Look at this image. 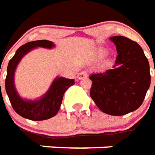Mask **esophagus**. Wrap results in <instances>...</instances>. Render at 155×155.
<instances>
[{
	"label": "esophagus",
	"mask_w": 155,
	"mask_h": 155,
	"mask_svg": "<svg viewBox=\"0 0 155 155\" xmlns=\"http://www.w3.org/2000/svg\"><path fill=\"white\" fill-rule=\"evenodd\" d=\"M87 77V72L85 71H83V72H79L78 76H77V78H78V79H83V78H86Z\"/></svg>",
	"instance_id": "esophagus-1"
}]
</instances>
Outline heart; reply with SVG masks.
Returning <instances> with one entry per match:
<instances>
[{"mask_svg":"<svg viewBox=\"0 0 155 155\" xmlns=\"http://www.w3.org/2000/svg\"><path fill=\"white\" fill-rule=\"evenodd\" d=\"M105 53H106L105 51H101V52H100V56H101V57H104V55H105Z\"/></svg>","mask_w":155,"mask_h":155,"instance_id":"1","label":"heart"}]
</instances>
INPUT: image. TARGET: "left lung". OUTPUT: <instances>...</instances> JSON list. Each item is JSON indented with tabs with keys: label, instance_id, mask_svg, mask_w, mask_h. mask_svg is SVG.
Returning a JSON list of instances; mask_svg holds the SVG:
<instances>
[{
	"label": "left lung",
	"instance_id": "1",
	"mask_svg": "<svg viewBox=\"0 0 155 155\" xmlns=\"http://www.w3.org/2000/svg\"><path fill=\"white\" fill-rule=\"evenodd\" d=\"M109 39L118 56L112 68L90 75V96L104 113L121 116L141 106L151 82L150 64L137 42L122 36Z\"/></svg>",
	"mask_w": 155,
	"mask_h": 155
}]
</instances>
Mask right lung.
<instances>
[{
  "instance_id": "obj_1",
  "label": "right lung",
  "mask_w": 155,
  "mask_h": 155,
  "mask_svg": "<svg viewBox=\"0 0 155 155\" xmlns=\"http://www.w3.org/2000/svg\"><path fill=\"white\" fill-rule=\"evenodd\" d=\"M37 48L51 49L55 48V44L51 41L38 40L29 41L20 47L14 57L9 61L5 86L10 102L16 114L30 120L41 121L52 118L58 114L64 93L69 87L74 85L75 82L74 79L57 77L46 93L39 98L31 100L21 97L16 91L14 83L16 69L23 57Z\"/></svg>"
}]
</instances>
